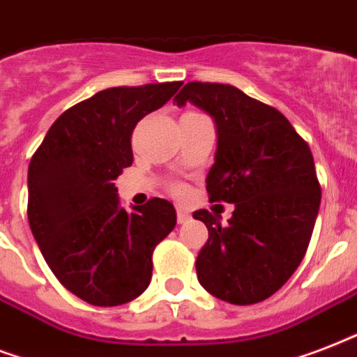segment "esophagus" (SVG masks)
<instances>
[{
	"label": "esophagus",
	"mask_w": 357,
	"mask_h": 357,
	"mask_svg": "<svg viewBox=\"0 0 357 357\" xmlns=\"http://www.w3.org/2000/svg\"><path fill=\"white\" fill-rule=\"evenodd\" d=\"M192 220V216H190V212H186V210L182 208H176V222L178 223H186Z\"/></svg>",
	"instance_id": "1"
}]
</instances>
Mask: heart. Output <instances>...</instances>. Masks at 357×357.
Wrapping results in <instances>:
<instances>
[{
  "mask_svg": "<svg viewBox=\"0 0 357 357\" xmlns=\"http://www.w3.org/2000/svg\"><path fill=\"white\" fill-rule=\"evenodd\" d=\"M173 193H175V195H182V193H184V188H182V186H173Z\"/></svg>",
  "mask_w": 357,
  "mask_h": 357,
  "instance_id": "b5f03b06",
  "label": "heart"
}]
</instances>
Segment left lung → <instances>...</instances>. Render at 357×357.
I'll use <instances>...</instances> for the list:
<instances>
[{
    "mask_svg": "<svg viewBox=\"0 0 357 357\" xmlns=\"http://www.w3.org/2000/svg\"><path fill=\"white\" fill-rule=\"evenodd\" d=\"M208 112L218 128L216 162L206 176L210 203H234L208 229L195 261L199 283L223 302L251 305L283 287L300 266L320 206V182L307 141L275 107L227 84L190 82L175 96Z\"/></svg>",
    "mask_w": 357,
    "mask_h": 357,
    "instance_id": "obj_1",
    "label": "left lung"
}]
</instances>
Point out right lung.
<instances>
[{
    "instance_id": "obj_1",
    "label": "right lung",
    "mask_w": 357,
    "mask_h": 357,
    "mask_svg": "<svg viewBox=\"0 0 357 357\" xmlns=\"http://www.w3.org/2000/svg\"><path fill=\"white\" fill-rule=\"evenodd\" d=\"M182 82L112 87L68 107L27 171V218L44 261L84 302L113 307L145 292L156 245L175 229L169 201L126 212L113 181L134 162L132 132Z\"/></svg>"
}]
</instances>
